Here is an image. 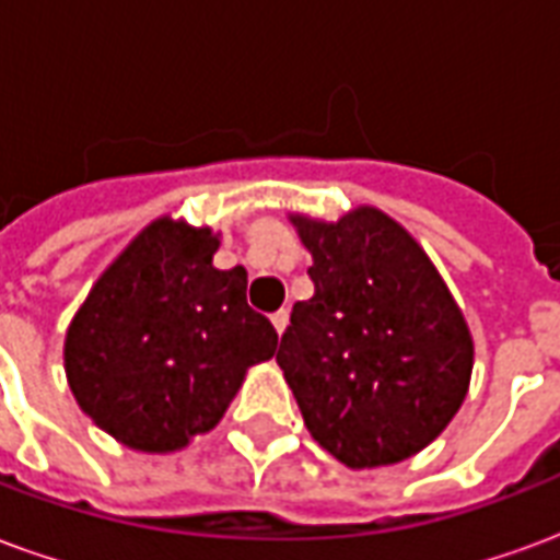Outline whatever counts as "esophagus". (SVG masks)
Returning a JSON list of instances; mask_svg holds the SVG:
<instances>
[{
    "label": "esophagus",
    "mask_w": 560,
    "mask_h": 560,
    "mask_svg": "<svg viewBox=\"0 0 560 560\" xmlns=\"http://www.w3.org/2000/svg\"><path fill=\"white\" fill-rule=\"evenodd\" d=\"M269 320H272V327H276V332L281 336V332L288 329V308H279V312L269 317Z\"/></svg>",
    "instance_id": "obj_1"
}]
</instances>
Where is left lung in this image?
<instances>
[{"label":"left lung","instance_id":"obj_1","mask_svg":"<svg viewBox=\"0 0 560 560\" xmlns=\"http://www.w3.org/2000/svg\"><path fill=\"white\" fill-rule=\"evenodd\" d=\"M312 255L276 363L305 429L353 470L396 465L444 432L468 396L474 339L422 245L377 207L288 215Z\"/></svg>","mask_w":560,"mask_h":560}]
</instances>
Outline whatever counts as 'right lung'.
Segmentation results:
<instances>
[{"label":"right lung","instance_id":"add662e5","mask_svg":"<svg viewBox=\"0 0 560 560\" xmlns=\"http://www.w3.org/2000/svg\"><path fill=\"white\" fill-rule=\"evenodd\" d=\"M221 233L149 221L92 284L66 332V377L98 429L138 453H176L215 429L279 336L245 303L248 272L215 269Z\"/></svg>","mask_w":560,"mask_h":560}]
</instances>
